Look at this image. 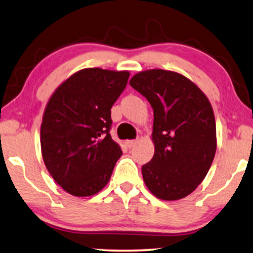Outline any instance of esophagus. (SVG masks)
I'll list each match as a JSON object with an SVG mask.
<instances>
[{
	"label": "esophagus",
	"instance_id": "34e87169",
	"mask_svg": "<svg viewBox=\"0 0 253 253\" xmlns=\"http://www.w3.org/2000/svg\"><path fill=\"white\" fill-rule=\"evenodd\" d=\"M137 143V141H136V139H129V141H126V145L127 148H132V147H135V144Z\"/></svg>",
	"mask_w": 253,
	"mask_h": 253
}]
</instances>
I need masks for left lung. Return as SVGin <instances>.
I'll use <instances>...</instances> for the list:
<instances>
[{"label": "left lung", "mask_w": 253, "mask_h": 253, "mask_svg": "<svg viewBox=\"0 0 253 253\" xmlns=\"http://www.w3.org/2000/svg\"><path fill=\"white\" fill-rule=\"evenodd\" d=\"M154 110L155 153L142 166L145 186L162 200H179L203 182L215 155L213 109L194 83L176 72L148 70L130 80Z\"/></svg>", "instance_id": "8db88e82"}]
</instances>
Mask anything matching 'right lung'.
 Instances as JSON below:
<instances>
[{
	"label": "right lung",
	"mask_w": 253,
	"mask_h": 253,
	"mask_svg": "<svg viewBox=\"0 0 253 253\" xmlns=\"http://www.w3.org/2000/svg\"><path fill=\"white\" fill-rule=\"evenodd\" d=\"M130 73L85 68L56 88L40 130L42 159L59 186L76 197L96 194L111 177L122 150L112 141L111 108Z\"/></svg>",
	"instance_id": "add662e5"
}]
</instances>
